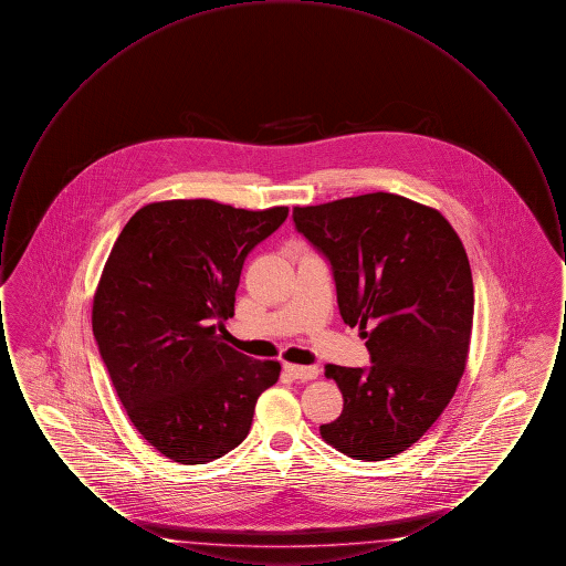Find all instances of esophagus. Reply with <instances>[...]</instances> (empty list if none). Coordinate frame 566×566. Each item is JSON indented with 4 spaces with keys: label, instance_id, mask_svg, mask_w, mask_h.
Returning a JSON list of instances; mask_svg holds the SVG:
<instances>
[{
    "label": "esophagus",
    "instance_id": "obj_1",
    "mask_svg": "<svg viewBox=\"0 0 566 566\" xmlns=\"http://www.w3.org/2000/svg\"><path fill=\"white\" fill-rule=\"evenodd\" d=\"M284 369H286L289 376L295 377V379H316L318 374H321V369H318L316 365L303 367V365H291V363H286Z\"/></svg>",
    "mask_w": 566,
    "mask_h": 566
}]
</instances>
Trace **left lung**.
Returning <instances> with one entry per match:
<instances>
[{
	"mask_svg": "<svg viewBox=\"0 0 566 566\" xmlns=\"http://www.w3.org/2000/svg\"><path fill=\"white\" fill-rule=\"evenodd\" d=\"M293 222L331 265L339 314L363 328L371 356L369 367H324L344 409L321 434L356 460L397 457L431 429L464 371L467 252L437 210L392 192L295 208Z\"/></svg>",
	"mask_w": 566,
	"mask_h": 566,
	"instance_id": "8db88e82",
	"label": "left lung"
}]
</instances>
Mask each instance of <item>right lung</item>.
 Returning a JSON list of instances; mask_svg holds the SVG:
<instances>
[{
    "label": "right lung",
    "instance_id": "1",
    "mask_svg": "<svg viewBox=\"0 0 566 566\" xmlns=\"http://www.w3.org/2000/svg\"><path fill=\"white\" fill-rule=\"evenodd\" d=\"M289 208L248 212L210 199L137 210L109 252L93 301V335L139 434L163 457L203 464L238 448L277 360L220 342L235 314L243 261Z\"/></svg>",
    "mask_w": 566,
    "mask_h": 566
}]
</instances>
